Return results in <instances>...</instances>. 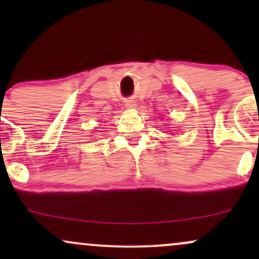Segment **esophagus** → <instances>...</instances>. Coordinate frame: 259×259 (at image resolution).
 I'll list each match as a JSON object with an SVG mask.
<instances>
[{
	"label": "esophagus",
	"instance_id": "esophagus-1",
	"mask_svg": "<svg viewBox=\"0 0 259 259\" xmlns=\"http://www.w3.org/2000/svg\"><path fill=\"white\" fill-rule=\"evenodd\" d=\"M126 107H127V108H134L135 105H134V103H126Z\"/></svg>",
	"mask_w": 259,
	"mask_h": 259
}]
</instances>
